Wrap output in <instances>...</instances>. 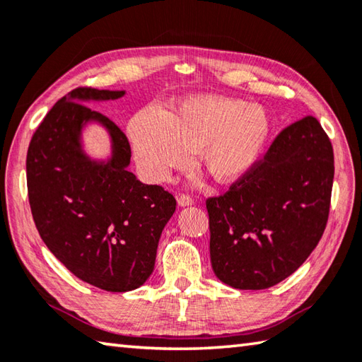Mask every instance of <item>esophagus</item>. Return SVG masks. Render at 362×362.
I'll use <instances>...</instances> for the list:
<instances>
[{
	"instance_id": "obj_1",
	"label": "esophagus",
	"mask_w": 362,
	"mask_h": 362,
	"mask_svg": "<svg viewBox=\"0 0 362 362\" xmlns=\"http://www.w3.org/2000/svg\"><path fill=\"white\" fill-rule=\"evenodd\" d=\"M177 204H179L180 207H188V205L194 204V199L188 194H180L179 197H177Z\"/></svg>"
}]
</instances>
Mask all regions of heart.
<instances>
[{
	"instance_id": "b5f03b06",
	"label": "heart",
	"mask_w": 362,
	"mask_h": 362,
	"mask_svg": "<svg viewBox=\"0 0 362 362\" xmlns=\"http://www.w3.org/2000/svg\"><path fill=\"white\" fill-rule=\"evenodd\" d=\"M272 122L256 103L218 95L185 98L173 115L144 108L133 116L127 134L139 171L153 183L183 169L199 151L201 166L218 182L243 177L264 148Z\"/></svg>"
}]
</instances>
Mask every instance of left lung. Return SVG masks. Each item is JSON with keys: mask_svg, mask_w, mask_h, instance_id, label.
<instances>
[{"mask_svg": "<svg viewBox=\"0 0 362 362\" xmlns=\"http://www.w3.org/2000/svg\"><path fill=\"white\" fill-rule=\"evenodd\" d=\"M332 179V146L315 117L282 130L228 193L207 199L216 278L262 290L298 270L327 228Z\"/></svg>", "mask_w": 362, "mask_h": 362, "instance_id": "obj_1", "label": "left lung"}]
</instances>
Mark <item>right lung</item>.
Returning <instances> with one entry per match:
<instances>
[{
    "label": "right lung",
    "instance_id": "right-lung-1",
    "mask_svg": "<svg viewBox=\"0 0 362 362\" xmlns=\"http://www.w3.org/2000/svg\"><path fill=\"white\" fill-rule=\"evenodd\" d=\"M124 95L125 90L74 89L48 111L26 155L28 197L40 238L78 279L106 292L144 284L175 211L171 193L129 171L132 151L119 127L83 105ZM90 122L110 134L108 160H92L82 151L81 133Z\"/></svg>",
    "mask_w": 362,
    "mask_h": 362
}]
</instances>
